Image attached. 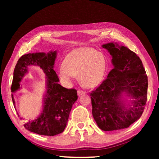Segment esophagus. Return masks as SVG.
I'll return each mask as SVG.
<instances>
[{"label":"esophagus","instance_id":"1","mask_svg":"<svg viewBox=\"0 0 159 159\" xmlns=\"http://www.w3.org/2000/svg\"><path fill=\"white\" fill-rule=\"evenodd\" d=\"M85 91H80V90H78V96H80V95H83V94H85Z\"/></svg>","mask_w":159,"mask_h":159}]
</instances>
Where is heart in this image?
I'll use <instances>...</instances> for the list:
<instances>
[{
    "mask_svg": "<svg viewBox=\"0 0 159 159\" xmlns=\"http://www.w3.org/2000/svg\"><path fill=\"white\" fill-rule=\"evenodd\" d=\"M63 66L58 70V75L64 84H71L74 76H78L81 84L92 88L102 80L106 61L101 52L83 47L71 51L65 57Z\"/></svg>",
    "mask_w": 159,
    "mask_h": 159,
    "instance_id": "1",
    "label": "heart"
}]
</instances>
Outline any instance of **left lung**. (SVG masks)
<instances>
[{"mask_svg":"<svg viewBox=\"0 0 159 159\" xmlns=\"http://www.w3.org/2000/svg\"><path fill=\"white\" fill-rule=\"evenodd\" d=\"M102 47L111 56L113 69L90 95L93 117L103 131L125 129L145 109L147 75L139 57L127 47L113 42Z\"/></svg>","mask_w":159,"mask_h":159,"instance_id":"1","label":"left lung"}]
</instances>
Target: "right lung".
I'll return each mask as SVG.
<instances>
[{
  "mask_svg": "<svg viewBox=\"0 0 159 159\" xmlns=\"http://www.w3.org/2000/svg\"><path fill=\"white\" fill-rule=\"evenodd\" d=\"M57 51L36 52L23 55L17 61L13 74L11 92L22 89L21 81L28 74V67L40 68L46 75V89L42 99V110L39 116L26 121L24 126L30 132L40 135L54 136L64 131L70 111L78 99L77 91L66 89L58 84L59 78L54 70ZM15 106V99L12 93ZM18 117H20L17 112ZM21 119H24L20 117Z\"/></svg>",
  "mask_w": 159,
  "mask_h": 159,
  "instance_id": "1",
  "label": "right lung"
}]
</instances>
